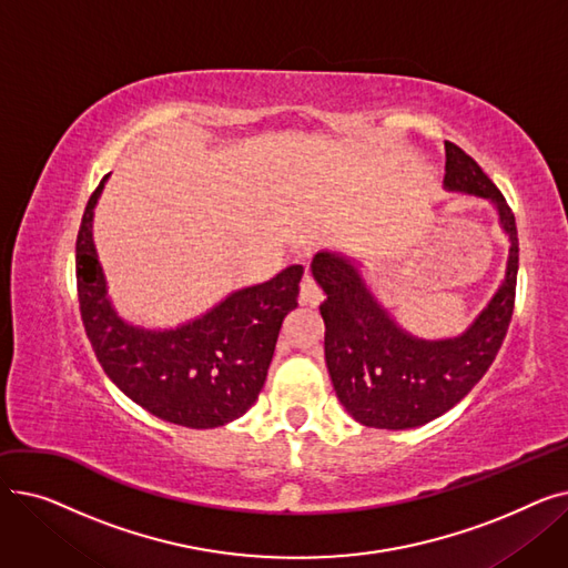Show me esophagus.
<instances>
[{"instance_id":"34e87169","label":"esophagus","mask_w":568,"mask_h":568,"mask_svg":"<svg viewBox=\"0 0 568 568\" xmlns=\"http://www.w3.org/2000/svg\"><path fill=\"white\" fill-rule=\"evenodd\" d=\"M322 292H320V287L313 283V278H311V274L306 272V276H304V281H302V290H300V302H302V306H308V308H317L320 304H322Z\"/></svg>"}]
</instances>
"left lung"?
Wrapping results in <instances>:
<instances>
[{
    "label": "left lung",
    "mask_w": 568,
    "mask_h": 568,
    "mask_svg": "<svg viewBox=\"0 0 568 568\" xmlns=\"http://www.w3.org/2000/svg\"><path fill=\"white\" fill-rule=\"evenodd\" d=\"M444 189L490 202L509 236L506 272L484 311L449 338L414 336L382 306L364 278V264L338 251H320L313 278L326 300L324 359L341 405L368 428H419L458 405L479 382L509 329L518 276V230L504 195L454 142H444Z\"/></svg>",
    "instance_id": "1"
}]
</instances>
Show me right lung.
Masks as SVG:
<instances>
[{
	"instance_id": "obj_1",
	"label": "right lung",
	"mask_w": 568,
	"mask_h": 568,
	"mask_svg": "<svg viewBox=\"0 0 568 568\" xmlns=\"http://www.w3.org/2000/svg\"><path fill=\"white\" fill-rule=\"evenodd\" d=\"M105 179L84 206L75 244L80 313L99 364L119 392L163 422L219 428L239 419L264 386L283 320L296 308L304 266L292 264L266 283L234 290L170 329L133 324L110 300L94 244Z\"/></svg>"
}]
</instances>
